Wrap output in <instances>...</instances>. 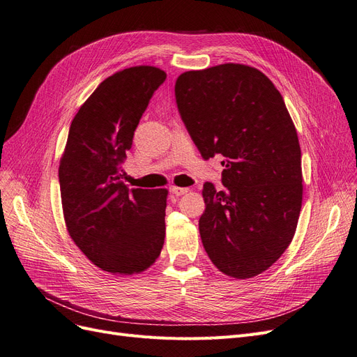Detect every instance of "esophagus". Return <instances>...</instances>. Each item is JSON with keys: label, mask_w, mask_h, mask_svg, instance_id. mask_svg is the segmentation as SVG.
Here are the masks:
<instances>
[{"label": "esophagus", "mask_w": 357, "mask_h": 357, "mask_svg": "<svg viewBox=\"0 0 357 357\" xmlns=\"http://www.w3.org/2000/svg\"><path fill=\"white\" fill-rule=\"evenodd\" d=\"M171 192H173L176 196H181V195H186L190 192L189 188H177V186H173L171 188Z\"/></svg>", "instance_id": "34e87169"}]
</instances>
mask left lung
Returning <instances> with one entry per match:
<instances>
[{
  "label": "left lung",
  "instance_id": "obj_1",
  "mask_svg": "<svg viewBox=\"0 0 357 357\" xmlns=\"http://www.w3.org/2000/svg\"><path fill=\"white\" fill-rule=\"evenodd\" d=\"M174 91L201 155L225 156V189L204 184V248L222 274L259 275L291 243L302 208V152L284 99L261 70L236 63L184 71Z\"/></svg>",
  "mask_w": 357,
  "mask_h": 357
}]
</instances>
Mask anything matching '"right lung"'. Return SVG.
I'll return each mask as SVG.
<instances>
[{
	"label": "right lung",
	"instance_id": "1",
	"mask_svg": "<svg viewBox=\"0 0 357 357\" xmlns=\"http://www.w3.org/2000/svg\"><path fill=\"white\" fill-rule=\"evenodd\" d=\"M164 70L135 66L107 77L70 124L59 178L67 231L86 258L112 275L144 273L161 255L167 189H132L121 162Z\"/></svg>",
	"mask_w": 357,
	"mask_h": 357
}]
</instances>
